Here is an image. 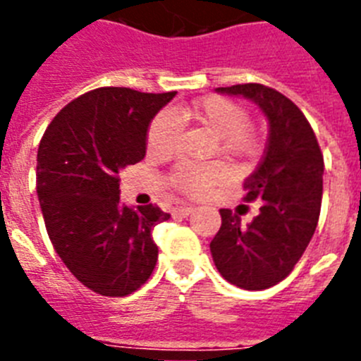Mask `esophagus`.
<instances>
[{
    "label": "esophagus",
    "instance_id": "34e87169",
    "mask_svg": "<svg viewBox=\"0 0 361 361\" xmlns=\"http://www.w3.org/2000/svg\"><path fill=\"white\" fill-rule=\"evenodd\" d=\"M193 212H195V208H191V206H177V208L173 209V215L188 216V215H191Z\"/></svg>",
    "mask_w": 361,
    "mask_h": 361
}]
</instances>
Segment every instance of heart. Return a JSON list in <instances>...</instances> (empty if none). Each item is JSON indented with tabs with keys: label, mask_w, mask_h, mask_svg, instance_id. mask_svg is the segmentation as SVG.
I'll return each mask as SVG.
<instances>
[{
	"label": "heart",
	"mask_w": 361,
	"mask_h": 361,
	"mask_svg": "<svg viewBox=\"0 0 361 361\" xmlns=\"http://www.w3.org/2000/svg\"><path fill=\"white\" fill-rule=\"evenodd\" d=\"M180 119H193L219 137L220 146L228 153L247 157L258 148L250 130L251 117L244 106L226 97H206L177 110ZM180 123L171 111H161L153 117L146 145L152 153H168L177 142ZM226 177V168L219 162L195 164L183 162L170 175V186L186 197H202Z\"/></svg>",
	"instance_id": "b5f03b06"
}]
</instances>
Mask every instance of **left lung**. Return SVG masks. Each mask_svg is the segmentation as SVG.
Returning a JSON list of instances; mask_svg holds the SVG:
<instances>
[{"label":"left lung","mask_w":361,"mask_h":361,"mask_svg":"<svg viewBox=\"0 0 361 361\" xmlns=\"http://www.w3.org/2000/svg\"><path fill=\"white\" fill-rule=\"evenodd\" d=\"M257 104L269 123L264 157L244 180V200H262L247 226L231 209H220L222 226L209 244L216 269L247 291L273 288L304 255L318 224L324 155L311 124L291 99L269 86L216 88Z\"/></svg>","instance_id":"8db88e82"}]
</instances>
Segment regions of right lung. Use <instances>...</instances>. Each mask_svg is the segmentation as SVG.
I'll list each match as a JSON object with an SVG mask.
<instances>
[{
	"instance_id": "right-lung-1",
	"label": "right lung",
	"mask_w": 361,
	"mask_h": 361,
	"mask_svg": "<svg viewBox=\"0 0 361 361\" xmlns=\"http://www.w3.org/2000/svg\"><path fill=\"white\" fill-rule=\"evenodd\" d=\"M175 94L97 88L66 104L39 142L37 197L50 242L97 295H132L157 264L152 229L170 215L121 204L119 171L145 159L149 123Z\"/></svg>"
}]
</instances>
